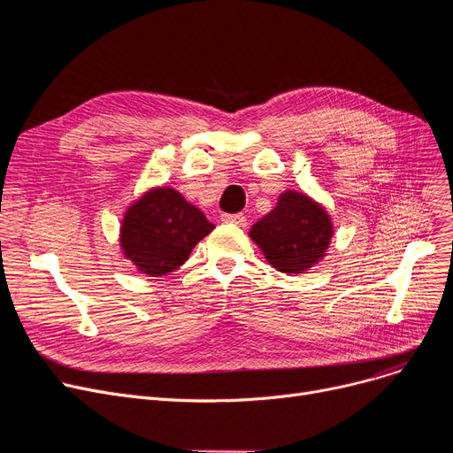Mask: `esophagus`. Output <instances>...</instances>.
<instances>
[{
    "label": "esophagus",
    "instance_id": "1",
    "mask_svg": "<svg viewBox=\"0 0 453 453\" xmlns=\"http://www.w3.org/2000/svg\"><path fill=\"white\" fill-rule=\"evenodd\" d=\"M222 222L226 224H234L239 227H244L248 222H246V217L242 212H234V214H222Z\"/></svg>",
    "mask_w": 453,
    "mask_h": 453
}]
</instances>
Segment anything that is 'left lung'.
<instances>
[{"instance_id":"obj_1","label":"left lung","mask_w":453,"mask_h":453,"mask_svg":"<svg viewBox=\"0 0 453 453\" xmlns=\"http://www.w3.org/2000/svg\"><path fill=\"white\" fill-rule=\"evenodd\" d=\"M250 236L273 268L284 273H303L325 255L332 224L319 203L288 190L280 195L277 207L251 227Z\"/></svg>"}]
</instances>
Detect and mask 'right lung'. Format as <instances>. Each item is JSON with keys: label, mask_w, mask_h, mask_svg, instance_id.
Instances as JSON below:
<instances>
[{"label": "right lung", "mask_w": 453, "mask_h": 453, "mask_svg": "<svg viewBox=\"0 0 453 453\" xmlns=\"http://www.w3.org/2000/svg\"><path fill=\"white\" fill-rule=\"evenodd\" d=\"M214 226L174 188H152L135 202L121 227V248L150 277L178 270Z\"/></svg>", "instance_id": "add662e5"}]
</instances>
